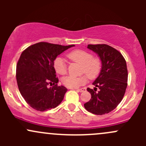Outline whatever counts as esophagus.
<instances>
[{"instance_id": "esophagus-1", "label": "esophagus", "mask_w": 146, "mask_h": 146, "mask_svg": "<svg viewBox=\"0 0 146 146\" xmlns=\"http://www.w3.org/2000/svg\"><path fill=\"white\" fill-rule=\"evenodd\" d=\"M76 91L80 92H85V91H86V88H80V89H76Z\"/></svg>"}]
</instances>
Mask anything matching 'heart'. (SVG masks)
Wrapping results in <instances>:
<instances>
[{
	"label": "heart",
	"instance_id": "b5f03b06",
	"mask_svg": "<svg viewBox=\"0 0 146 146\" xmlns=\"http://www.w3.org/2000/svg\"><path fill=\"white\" fill-rule=\"evenodd\" d=\"M68 58L72 61L81 64L80 73H85L90 79H95L100 74L102 68V61L98 56H93L90 52L81 49L71 51ZM54 68L58 74L65 75L67 73L66 61L61 57H58L54 62ZM88 78L85 75L80 76H68L63 78V84L69 88H78L86 83Z\"/></svg>",
	"mask_w": 146,
	"mask_h": 146
}]
</instances>
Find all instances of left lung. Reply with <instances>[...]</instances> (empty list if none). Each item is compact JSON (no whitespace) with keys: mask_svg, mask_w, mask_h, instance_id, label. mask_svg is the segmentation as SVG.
Returning a JSON list of instances; mask_svg holds the SVG:
<instances>
[{"mask_svg":"<svg viewBox=\"0 0 146 146\" xmlns=\"http://www.w3.org/2000/svg\"><path fill=\"white\" fill-rule=\"evenodd\" d=\"M88 48L100 57L102 68L92 83L95 85L94 90L87 89L91 94V99L84 104V107L97 115L108 114L118 106L126 92L128 80L126 62L119 51L109 45L88 44Z\"/></svg>","mask_w":146,"mask_h":146,"instance_id":"left-lung-1","label":"left lung"}]
</instances>
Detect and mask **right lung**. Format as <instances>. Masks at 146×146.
<instances>
[{"mask_svg": "<svg viewBox=\"0 0 146 146\" xmlns=\"http://www.w3.org/2000/svg\"><path fill=\"white\" fill-rule=\"evenodd\" d=\"M74 46L39 42L22 53L16 67V79L20 94L31 107L44 111L55 108L64 100L67 89L57 85L54 62L58 55ZM49 84L53 86L48 88Z\"/></svg>", "mask_w": 146, "mask_h": 146, "instance_id": "add662e5", "label": "right lung"}]
</instances>
